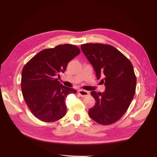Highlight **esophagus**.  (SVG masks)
<instances>
[{"instance_id": "34e87169", "label": "esophagus", "mask_w": 157, "mask_h": 157, "mask_svg": "<svg viewBox=\"0 0 157 157\" xmlns=\"http://www.w3.org/2000/svg\"><path fill=\"white\" fill-rule=\"evenodd\" d=\"M78 94L83 97H85L88 95H90V93L88 91H86V90H78Z\"/></svg>"}]
</instances>
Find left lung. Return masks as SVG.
<instances>
[{"label": "left lung", "mask_w": 157, "mask_h": 157, "mask_svg": "<svg viewBox=\"0 0 157 157\" xmlns=\"http://www.w3.org/2000/svg\"><path fill=\"white\" fill-rule=\"evenodd\" d=\"M81 49L93 66L97 79L102 78L104 92L92 91L95 105L88 111L90 117L102 125H111L125 113L135 95L136 77L127 58L109 44L88 43Z\"/></svg>", "instance_id": "obj_1"}]
</instances>
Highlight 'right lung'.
Instances as JSON below:
<instances>
[{"mask_svg": "<svg viewBox=\"0 0 157 157\" xmlns=\"http://www.w3.org/2000/svg\"><path fill=\"white\" fill-rule=\"evenodd\" d=\"M79 53L80 49L74 45H59L40 51L24 66L22 94L32 113L40 121L53 122L67 113L66 97L76 90L62 85L58 78Z\"/></svg>", "mask_w": 157, "mask_h": 157, "instance_id": "1", "label": "right lung"}]
</instances>
